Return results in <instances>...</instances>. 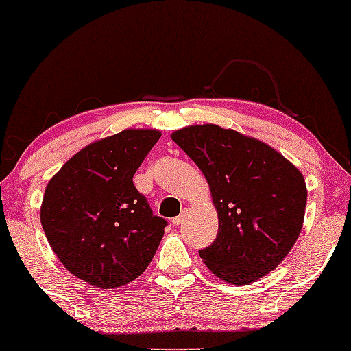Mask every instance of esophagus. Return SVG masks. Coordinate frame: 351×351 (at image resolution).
Returning <instances> with one entry per match:
<instances>
[{"label":"esophagus","instance_id":"1","mask_svg":"<svg viewBox=\"0 0 351 351\" xmlns=\"http://www.w3.org/2000/svg\"><path fill=\"white\" fill-rule=\"evenodd\" d=\"M186 215H188V209H183V211H181V215H180V216L173 217L171 223L175 224V226H180V224L183 223V221H184V217H186Z\"/></svg>","mask_w":351,"mask_h":351}]
</instances>
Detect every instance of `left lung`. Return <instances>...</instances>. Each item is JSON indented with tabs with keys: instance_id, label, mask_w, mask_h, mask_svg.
<instances>
[{
	"instance_id": "left-lung-1",
	"label": "left lung",
	"mask_w": 351,
	"mask_h": 351,
	"mask_svg": "<svg viewBox=\"0 0 351 351\" xmlns=\"http://www.w3.org/2000/svg\"><path fill=\"white\" fill-rule=\"evenodd\" d=\"M209 184L217 236L199 257L232 285L259 280L285 259L304 226L307 186L295 165L267 143L215 123L171 134Z\"/></svg>"
}]
</instances>
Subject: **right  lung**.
<instances>
[{"label":"right lung","instance_id":"add662e5","mask_svg":"<svg viewBox=\"0 0 351 351\" xmlns=\"http://www.w3.org/2000/svg\"><path fill=\"white\" fill-rule=\"evenodd\" d=\"M162 132L127 128L71 156L47 183L41 224L64 267L99 289L135 280L152 263L167 221L153 216L134 175Z\"/></svg>","mask_w":351,"mask_h":351}]
</instances>
